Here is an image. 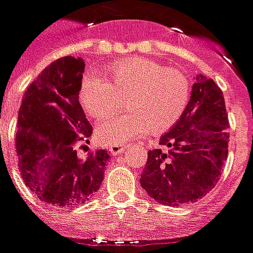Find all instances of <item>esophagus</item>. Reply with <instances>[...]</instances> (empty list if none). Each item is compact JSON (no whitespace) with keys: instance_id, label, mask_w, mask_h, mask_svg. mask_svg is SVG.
<instances>
[{"instance_id":"1","label":"esophagus","mask_w":253,"mask_h":253,"mask_svg":"<svg viewBox=\"0 0 253 253\" xmlns=\"http://www.w3.org/2000/svg\"><path fill=\"white\" fill-rule=\"evenodd\" d=\"M125 148H126L125 145H111V146H109V152H111L113 156H116V154L123 153L125 150Z\"/></svg>"}]
</instances>
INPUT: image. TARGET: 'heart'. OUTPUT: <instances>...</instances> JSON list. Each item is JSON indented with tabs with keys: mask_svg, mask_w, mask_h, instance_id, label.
<instances>
[{
	"mask_svg": "<svg viewBox=\"0 0 253 253\" xmlns=\"http://www.w3.org/2000/svg\"><path fill=\"white\" fill-rule=\"evenodd\" d=\"M107 79L89 72L82 79L80 103L93 119L112 116L123 107L124 116L103 121L96 128L101 144L121 145L145 129L157 134L171 128L190 99V80L185 71L145 58H130L111 64Z\"/></svg>",
	"mask_w": 253,
	"mask_h": 253,
	"instance_id": "b5f03b06",
	"label": "heart"
}]
</instances>
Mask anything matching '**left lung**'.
I'll use <instances>...</instances> for the list:
<instances>
[{"instance_id": "1", "label": "left lung", "mask_w": 253, "mask_h": 253, "mask_svg": "<svg viewBox=\"0 0 253 253\" xmlns=\"http://www.w3.org/2000/svg\"><path fill=\"white\" fill-rule=\"evenodd\" d=\"M228 115L222 89L197 75L181 119L150 149L142 189L166 206L194 203L214 189L228 156Z\"/></svg>"}]
</instances>
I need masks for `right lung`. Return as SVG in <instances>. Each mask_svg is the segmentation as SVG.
<instances>
[{
  "instance_id": "right-lung-1",
  "label": "right lung",
  "mask_w": 253,
  "mask_h": 253,
  "mask_svg": "<svg viewBox=\"0 0 253 253\" xmlns=\"http://www.w3.org/2000/svg\"><path fill=\"white\" fill-rule=\"evenodd\" d=\"M84 62L63 56L27 87L18 112L17 156L23 182L38 199L52 206L76 207L99 190L111 156L91 150L92 125L79 101Z\"/></svg>"
}]
</instances>
